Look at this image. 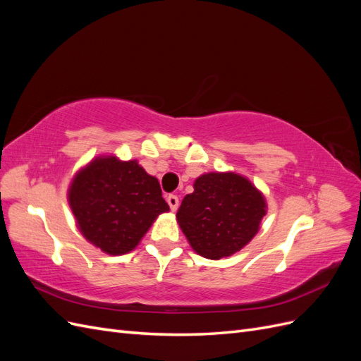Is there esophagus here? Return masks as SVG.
Listing matches in <instances>:
<instances>
[{"mask_svg": "<svg viewBox=\"0 0 361 361\" xmlns=\"http://www.w3.org/2000/svg\"><path fill=\"white\" fill-rule=\"evenodd\" d=\"M167 203H169L171 211H176L179 207V197H178V195H174V194H169L167 195Z\"/></svg>", "mask_w": 361, "mask_h": 361, "instance_id": "esophagus-1", "label": "esophagus"}]
</instances>
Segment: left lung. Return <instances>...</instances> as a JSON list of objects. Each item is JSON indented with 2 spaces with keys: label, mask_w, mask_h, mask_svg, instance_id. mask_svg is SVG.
Masks as SVG:
<instances>
[{
  "label": "left lung",
  "mask_w": 361,
  "mask_h": 361,
  "mask_svg": "<svg viewBox=\"0 0 361 361\" xmlns=\"http://www.w3.org/2000/svg\"><path fill=\"white\" fill-rule=\"evenodd\" d=\"M265 195L250 179L233 171L204 173L183 197L176 218L191 248L218 260L243 250L267 215Z\"/></svg>",
  "instance_id": "8db88e82"
}]
</instances>
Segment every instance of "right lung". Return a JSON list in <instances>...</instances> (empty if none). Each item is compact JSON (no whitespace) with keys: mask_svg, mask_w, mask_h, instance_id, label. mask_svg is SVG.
Segmentation results:
<instances>
[{"mask_svg":"<svg viewBox=\"0 0 361 361\" xmlns=\"http://www.w3.org/2000/svg\"><path fill=\"white\" fill-rule=\"evenodd\" d=\"M68 202L82 236L111 256L133 251L158 215L170 211L158 179L137 159L116 155L96 157L76 171Z\"/></svg>","mask_w":361,"mask_h":361,"instance_id":"1","label":"right lung"}]
</instances>
